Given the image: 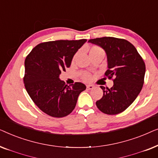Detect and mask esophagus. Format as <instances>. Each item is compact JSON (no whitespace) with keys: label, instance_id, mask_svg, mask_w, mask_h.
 Wrapping results in <instances>:
<instances>
[{"label":"esophagus","instance_id":"esophagus-1","mask_svg":"<svg viewBox=\"0 0 158 158\" xmlns=\"http://www.w3.org/2000/svg\"><path fill=\"white\" fill-rule=\"evenodd\" d=\"M94 88V86L92 85H88L87 86H86V88H87V90H91Z\"/></svg>","mask_w":158,"mask_h":158}]
</instances>
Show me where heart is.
Segmentation results:
<instances>
[{
	"mask_svg": "<svg viewBox=\"0 0 158 158\" xmlns=\"http://www.w3.org/2000/svg\"><path fill=\"white\" fill-rule=\"evenodd\" d=\"M100 53H102V54H104L103 52V49L100 48V47H97V46H94L92 47L89 50V55L90 57L92 55H97V54H100ZM77 57V55H75L74 57V60ZM83 80H85L86 81H89L90 79H91V76H90V74H88V73H84L83 75Z\"/></svg>",
	"mask_w": 158,
	"mask_h": 158,
	"instance_id": "obj_1",
	"label": "heart"
}]
</instances>
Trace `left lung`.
<instances>
[{
  "label": "left lung",
  "instance_id": "left-lung-1",
  "mask_svg": "<svg viewBox=\"0 0 158 158\" xmlns=\"http://www.w3.org/2000/svg\"><path fill=\"white\" fill-rule=\"evenodd\" d=\"M88 42L104 49L108 70L105 75L114 79L111 88L101 86L103 95L96 101L103 113L114 115L122 113L134 102L144 84L145 64L135 46L127 40L115 37L92 39Z\"/></svg>",
  "mask_w": 158,
  "mask_h": 158
}]
</instances>
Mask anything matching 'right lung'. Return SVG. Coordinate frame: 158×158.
I'll use <instances>...</instances> for the list:
<instances>
[{"label":"right lung","instance_id":"add662e5","mask_svg":"<svg viewBox=\"0 0 158 158\" xmlns=\"http://www.w3.org/2000/svg\"><path fill=\"white\" fill-rule=\"evenodd\" d=\"M87 40H57L36 45L25 60L23 83L34 103L47 115L64 117L75 109L85 90L83 83L66 85L60 79L71 64L73 56Z\"/></svg>","mask_w":158,"mask_h":158}]
</instances>
